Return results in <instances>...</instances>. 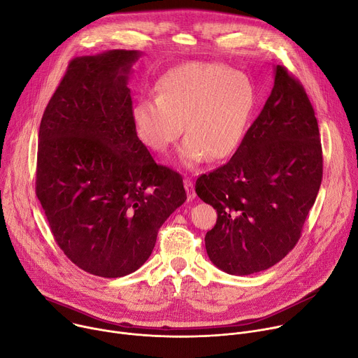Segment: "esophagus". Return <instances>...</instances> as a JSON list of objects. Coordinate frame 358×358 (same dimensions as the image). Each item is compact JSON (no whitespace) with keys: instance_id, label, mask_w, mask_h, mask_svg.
I'll return each mask as SVG.
<instances>
[{"instance_id":"34e87169","label":"esophagus","mask_w":358,"mask_h":358,"mask_svg":"<svg viewBox=\"0 0 358 358\" xmlns=\"http://www.w3.org/2000/svg\"><path fill=\"white\" fill-rule=\"evenodd\" d=\"M184 188L187 191V200L192 201L196 199V191H194V184L191 181V178H184Z\"/></svg>"}]
</instances>
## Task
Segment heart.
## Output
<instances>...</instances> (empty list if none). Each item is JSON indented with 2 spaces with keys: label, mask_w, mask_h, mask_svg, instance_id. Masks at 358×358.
<instances>
[{
  "label": "heart",
  "mask_w": 358,
  "mask_h": 358,
  "mask_svg": "<svg viewBox=\"0 0 358 358\" xmlns=\"http://www.w3.org/2000/svg\"><path fill=\"white\" fill-rule=\"evenodd\" d=\"M257 106L252 83L243 74L207 62L182 64L162 76L155 100H140L133 121L140 141L164 154L182 133L178 162L196 167L207 157L221 161L240 147Z\"/></svg>",
  "instance_id": "obj_1"
}]
</instances>
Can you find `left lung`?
<instances>
[{
    "instance_id": "obj_1",
    "label": "left lung",
    "mask_w": 358,
    "mask_h": 358,
    "mask_svg": "<svg viewBox=\"0 0 358 358\" xmlns=\"http://www.w3.org/2000/svg\"><path fill=\"white\" fill-rule=\"evenodd\" d=\"M322 178L313 106L287 69L227 164L197 178L196 192L217 210L206 234L211 263L231 275L267 270L300 240Z\"/></svg>"
}]
</instances>
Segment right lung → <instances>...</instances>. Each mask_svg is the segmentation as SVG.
<instances>
[{"label": "right lung", "instance_id": "add662e5", "mask_svg": "<svg viewBox=\"0 0 358 358\" xmlns=\"http://www.w3.org/2000/svg\"><path fill=\"white\" fill-rule=\"evenodd\" d=\"M140 51L74 58L44 111L36 192L51 233L81 270H138L159 227L187 200L182 177L140 141L128 78Z\"/></svg>", "mask_w": 358, "mask_h": 358}]
</instances>
